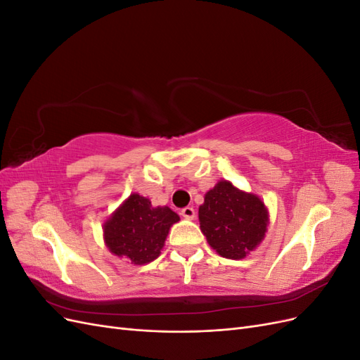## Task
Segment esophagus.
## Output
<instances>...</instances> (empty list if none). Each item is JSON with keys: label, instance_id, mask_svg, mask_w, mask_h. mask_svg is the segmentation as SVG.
<instances>
[{"label": "esophagus", "instance_id": "esophagus-1", "mask_svg": "<svg viewBox=\"0 0 360 360\" xmlns=\"http://www.w3.org/2000/svg\"><path fill=\"white\" fill-rule=\"evenodd\" d=\"M181 216L184 217V219L193 221L195 216H197V213H195V210L192 209V207H184V209L181 210Z\"/></svg>", "mask_w": 360, "mask_h": 360}]
</instances>
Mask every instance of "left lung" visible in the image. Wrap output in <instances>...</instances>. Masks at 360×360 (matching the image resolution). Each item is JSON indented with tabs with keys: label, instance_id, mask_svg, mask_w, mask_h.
Masks as SVG:
<instances>
[{
	"label": "left lung",
	"instance_id": "obj_1",
	"mask_svg": "<svg viewBox=\"0 0 360 360\" xmlns=\"http://www.w3.org/2000/svg\"><path fill=\"white\" fill-rule=\"evenodd\" d=\"M198 219L210 248L224 258L242 259L264 240L270 214L257 193L219 180L204 195Z\"/></svg>",
	"mask_w": 360,
	"mask_h": 360
}]
</instances>
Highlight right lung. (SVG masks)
I'll return each mask as SVG.
<instances>
[{
  "label": "right lung",
  "instance_id": "right-lung-1",
  "mask_svg": "<svg viewBox=\"0 0 360 360\" xmlns=\"http://www.w3.org/2000/svg\"><path fill=\"white\" fill-rule=\"evenodd\" d=\"M179 221L180 216L168 205L153 207L134 192L105 221L103 242L115 257L144 266L160 255L169 228Z\"/></svg>",
  "mask_w": 360,
  "mask_h": 360
}]
</instances>
